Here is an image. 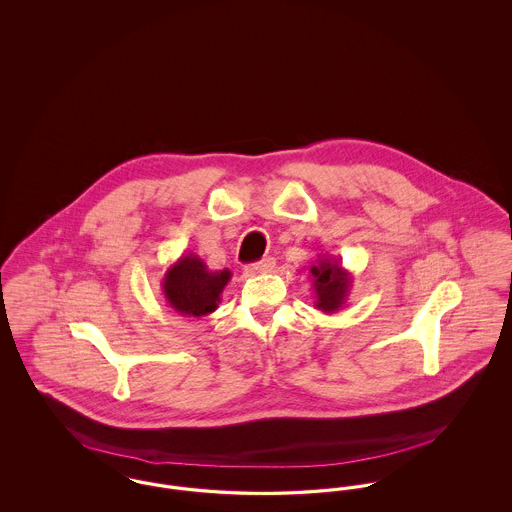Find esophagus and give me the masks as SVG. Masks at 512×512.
Here are the masks:
<instances>
[{"mask_svg":"<svg viewBox=\"0 0 512 512\" xmlns=\"http://www.w3.org/2000/svg\"><path fill=\"white\" fill-rule=\"evenodd\" d=\"M275 268V260L273 258H264L262 262H256V264H250L246 266V272L252 273H270Z\"/></svg>","mask_w":512,"mask_h":512,"instance_id":"1","label":"esophagus"}]
</instances>
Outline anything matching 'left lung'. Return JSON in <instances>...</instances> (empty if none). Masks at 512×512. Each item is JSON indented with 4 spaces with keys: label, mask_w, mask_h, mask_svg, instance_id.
<instances>
[{
    "label": "left lung",
    "mask_w": 512,
    "mask_h": 512,
    "mask_svg": "<svg viewBox=\"0 0 512 512\" xmlns=\"http://www.w3.org/2000/svg\"><path fill=\"white\" fill-rule=\"evenodd\" d=\"M310 281L316 297L314 307L326 314L338 312L351 291V272L341 266L340 260L328 254L316 258L314 266H310Z\"/></svg>",
    "instance_id": "1"
}]
</instances>
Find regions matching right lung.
Segmentation results:
<instances>
[{
	"label": "right lung",
	"mask_w": 512,
	"mask_h": 512,
	"mask_svg": "<svg viewBox=\"0 0 512 512\" xmlns=\"http://www.w3.org/2000/svg\"><path fill=\"white\" fill-rule=\"evenodd\" d=\"M231 270H209L196 254H182L161 279L165 301L180 316L200 318L221 303V293L231 281Z\"/></svg>",
	"instance_id": "right-lung-1"
}]
</instances>
